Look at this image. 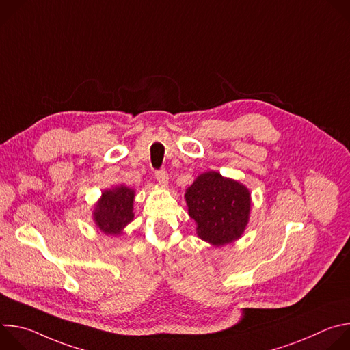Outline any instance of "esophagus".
<instances>
[{
  "mask_svg": "<svg viewBox=\"0 0 350 350\" xmlns=\"http://www.w3.org/2000/svg\"><path fill=\"white\" fill-rule=\"evenodd\" d=\"M157 180L162 187H167L169 185V174L166 170H158L157 172Z\"/></svg>",
  "mask_w": 350,
  "mask_h": 350,
  "instance_id": "1",
  "label": "esophagus"
}]
</instances>
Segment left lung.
Returning a JSON list of instances; mask_svg holds the SVG:
<instances>
[{"mask_svg": "<svg viewBox=\"0 0 350 350\" xmlns=\"http://www.w3.org/2000/svg\"><path fill=\"white\" fill-rule=\"evenodd\" d=\"M185 201L198 237L215 246L238 239L249 221L251 192L217 172L198 176L185 191Z\"/></svg>", "mask_w": 350, "mask_h": 350, "instance_id": "1", "label": "left lung"}]
</instances>
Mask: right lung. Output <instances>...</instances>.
Listing matches in <instances>:
<instances>
[{
	"instance_id": "1",
	"label": "right lung",
	"mask_w": 350,
	"mask_h": 350,
	"mask_svg": "<svg viewBox=\"0 0 350 350\" xmlns=\"http://www.w3.org/2000/svg\"><path fill=\"white\" fill-rule=\"evenodd\" d=\"M134 189L126 185H118L104 191L92 213L96 227L105 234L119 235L134 219Z\"/></svg>"
}]
</instances>
